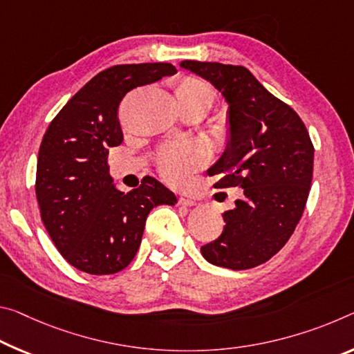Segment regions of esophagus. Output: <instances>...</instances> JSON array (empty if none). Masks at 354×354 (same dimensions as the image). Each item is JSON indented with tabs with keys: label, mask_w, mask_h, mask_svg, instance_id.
I'll return each mask as SVG.
<instances>
[{
	"label": "esophagus",
	"mask_w": 354,
	"mask_h": 354,
	"mask_svg": "<svg viewBox=\"0 0 354 354\" xmlns=\"http://www.w3.org/2000/svg\"><path fill=\"white\" fill-rule=\"evenodd\" d=\"M179 205H183V206H195V205H197V201L192 200L190 197H186V195H179Z\"/></svg>",
	"instance_id": "obj_1"
}]
</instances>
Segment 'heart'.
Masks as SVG:
<instances>
[{
	"label": "heart",
	"instance_id": "heart-1",
	"mask_svg": "<svg viewBox=\"0 0 354 354\" xmlns=\"http://www.w3.org/2000/svg\"><path fill=\"white\" fill-rule=\"evenodd\" d=\"M173 94L181 113H195L201 116L214 102V89L201 78L184 75L173 82ZM203 160V151L194 145L170 147L164 149L157 159L159 173L168 183L179 184L187 173Z\"/></svg>",
	"mask_w": 354,
	"mask_h": 354
}]
</instances>
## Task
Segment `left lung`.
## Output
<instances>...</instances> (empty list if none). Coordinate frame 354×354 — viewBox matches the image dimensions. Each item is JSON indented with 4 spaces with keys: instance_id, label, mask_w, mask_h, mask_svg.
<instances>
[{
    "instance_id": "left-lung-1",
    "label": "left lung",
    "mask_w": 354,
    "mask_h": 354,
    "mask_svg": "<svg viewBox=\"0 0 354 354\" xmlns=\"http://www.w3.org/2000/svg\"><path fill=\"white\" fill-rule=\"evenodd\" d=\"M228 105V142L207 173L217 189L241 187L243 197L223 216L221 236L201 255L241 271L268 261L287 244L304 212L313 173V145L298 113L272 96L243 66L183 61Z\"/></svg>"
}]
</instances>
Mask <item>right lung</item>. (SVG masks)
Instances as JSON below:
<instances>
[{
	"instance_id": "1",
	"label": "right lung",
	"mask_w": 354,
	"mask_h": 354,
	"mask_svg": "<svg viewBox=\"0 0 354 354\" xmlns=\"http://www.w3.org/2000/svg\"><path fill=\"white\" fill-rule=\"evenodd\" d=\"M173 74L176 67L168 63L109 67L72 96L42 138L36 171L42 222L59 254L83 272L122 271L137 254L149 211L178 201L151 176L121 192L106 162L109 148L122 143V97Z\"/></svg>"
}]
</instances>
